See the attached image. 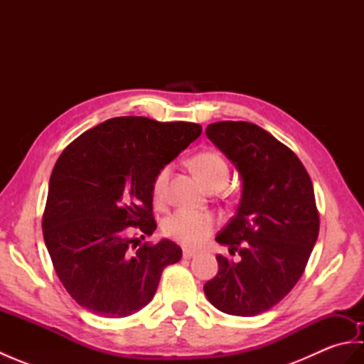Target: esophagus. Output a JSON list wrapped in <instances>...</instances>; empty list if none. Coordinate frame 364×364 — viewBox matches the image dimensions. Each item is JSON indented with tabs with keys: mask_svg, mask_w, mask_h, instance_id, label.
I'll use <instances>...</instances> for the list:
<instances>
[{
	"mask_svg": "<svg viewBox=\"0 0 364 364\" xmlns=\"http://www.w3.org/2000/svg\"><path fill=\"white\" fill-rule=\"evenodd\" d=\"M196 255H197V252H194V250H189V249H184V250H183V258H184V259L194 258Z\"/></svg>",
	"mask_w": 364,
	"mask_h": 364,
	"instance_id": "esophagus-1",
	"label": "esophagus"
}]
</instances>
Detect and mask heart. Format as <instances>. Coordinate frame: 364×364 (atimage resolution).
Instances as JSON below:
<instances>
[{
	"instance_id": "b5f03b06",
	"label": "heart",
	"mask_w": 364,
	"mask_h": 364,
	"mask_svg": "<svg viewBox=\"0 0 364 364\" xmlns=\"http://www.w3.org/2000/svg\"><path fill=\"white\" fill-rule=\"evenodd\" d=\"M191 166L208 189L225 186L230 178L227 161L215 151H200L192 156ZM172 167L164 166L154 175L151 184L153 200L162 203L167 197V184ZM215 220L210 213L178 210L162 223V233L175 242L186 247H197L213 233Z\"/></svg>"
}]
</instances>
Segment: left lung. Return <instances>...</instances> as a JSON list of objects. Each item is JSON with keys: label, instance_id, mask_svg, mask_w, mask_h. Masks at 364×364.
<instances>
[{"label": "left lung", "instance_id": "left-lung-1", "mask_svg": "<svg viewBox=\"0 0 364 364\" xmlns=\"http://www.w3.org/2000/svg\"><path fill=\"white\" fill-rule=\"evenodd\" d=\"M206 136L242 180L236 214L215 241L237 262L215 257L219 272L203 289L218 310L257 316L270 310L301 277L319 235L313 183L296 153L249 122H215Z\"/></svg>", "mask_w": 364, "mask_h": 364}]
</instances>
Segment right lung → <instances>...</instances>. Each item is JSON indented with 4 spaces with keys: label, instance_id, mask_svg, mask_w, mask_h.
Masks as SVG:
<instances>
[{
    "label": "right lung",
    "instance_id": "1",
    "mask_svg": "<svg viewBox=\"0 0 364 364\" xmlns=\"http://www.w3.org/2000/svg\"><path fill=\"white\" fill-rule=\"evenodd\" d=\"M200 134L191 122L115 117L60 154L42 227L54 270L76 304L102 318H127L153 299L181 249L168 239L137 247L128 230L153 235L154 175Z\"/></svg>",
    "mask_w": 364,
    "mask_h": 364
}]
</instances>
